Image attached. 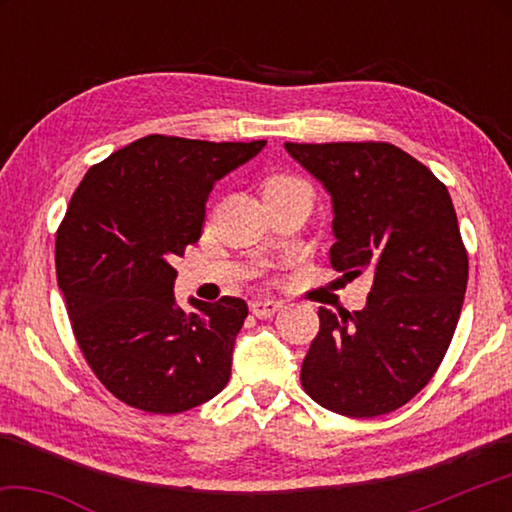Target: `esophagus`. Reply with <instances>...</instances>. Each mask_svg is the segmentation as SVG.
<instances>
[{
	"mask_svg": "<svg viewBox=\"0 0 512 512\" xmlns=\"http://www.w3.org/2000/svg\"><path fill=\"white\" fill-rule=\"evenodd\" d=\"M282 302L277 300H253L250 302V311H253V316L257 318H271L275 311H280Z\"/></svg>",
	"mask_w": 512,
	"mask_h": 512,
	"instance_id": "esophagus-1",
	"label": "esophagus"
}]
</instances>
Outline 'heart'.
Here are the masks:
<instances>
[{"mask_svg":"<svg viewBox=\"0 0 512 512\" xmlns=\"http://www.w3.org/2000/svg\"><path fill=\"white\" fill-rule=\"evenodd\" d=\"M262 194H264V198L284 196V194H309L311 196V189L305 180L298 176H291V173H273V176H268L264 180Z\"/></svg>","mask_w":512,"mask_h":512,"instance_id":"b5f03b06","label":"heart"}]
</instances>
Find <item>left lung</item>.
Here are the masks:
<instances>
[{
  "mask_svg": "<svg viewBox=\"0 0 512 512\" xmlns=\"http://www.w3.org/2000/svg\"><path fill=\"white\" fill-rule=\"evenodd\" d=\"M284 149L332 194L329 264L350 280L372 277L361 311L318 309L302 388L348 418L391 413L429 384L463 309L470 266L452 196L388 142Z\"/></svg>",
  "mask_w": 512,
  "mask_h": 512,
  "instance_id": "obj_1",
  "label": "left lung"
}]
</instances>
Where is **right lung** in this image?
Instances as JSON below:
<instances>
[{
	"label": "right lung",
	"instance_id": "1",
	"mask_svg": "<svg viewBox=\"0 0 512 512\" xmlns=\"http://www.w3.org/2000/svg\"><path fill=\"white\" fill-rule=\"evenodd\" d=\"M146 135L94 164L56 232V277L94 375L133 409L173 415L230 379L241 298L176 307L173 262L201 239L205 201L225 173L264 149Z\"/></svg>",
	"mask_w": 512,
	"mask_h": 512
}]
</instances>
